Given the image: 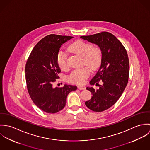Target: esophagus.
Returning <instances> with one entry per match:
<instances>
[{
  "label": "esophagus",
  "mask_w": 150,
  "mask_h": 150,
  "mask_svg": "<svg viewBox=\"0 0 150 150\" xmlns=\"http://www.w3.org/2000/svg\"><path fill=\"white\" fill-rule=\"evenodd\" d=\"M78 89L80 90H85L86 88L85 86H78Z\"/></svg>",
  "instance_id": "1"
}]
</instances>
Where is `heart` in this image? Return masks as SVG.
<instances>
[{
    "label": "heart",
    "mask_w": 150,
    "mask_h": 150,
    "mask_svg": "<svg viewBox=\"0 0 150 150\" xmlns=\"http://www.w3.org/2000/svg\"><path fill=\"white\" fill-rule=\"evenodd\" d=\"M68 49L70 52L83 57V64L93 70H97L101 64L102 55L99 47H92L90 43L78 40L70 44ZM57 61L61 69L66 70L68 68L67 57L64 51L58 52ZM88 67L73 71L68 77L69 81L79 84H84L90 74V70Z\"/></svg>",
    "instance_id": "1"
}]
</instances>
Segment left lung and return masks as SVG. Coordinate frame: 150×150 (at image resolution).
Masks as SVG:
<instances>
[{"label":"left lung","instance_id":"1","mask_svg":"<svg viewBox=\"0 0 150 150\" xmlns=\"http://www.w3.org/2000/svg\"><path fill=\"white\" fill-rule=\"evenodd\" d=\"M81 39L98 45L102 52L100 66L90 81L91 85L102 86L95 90L87 87L92 96L85 103L86 107L96 112H101L113 106L119 99L128 82L129 62L127 52L112 34L103 32L91 36H83Z\"/></svg>","mask_w":150,"mask_h":150}]
</instances>
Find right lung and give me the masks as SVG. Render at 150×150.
I'll return each mask as SVG.
<instances>
[{
    "label": "right lung",
    "instance_id": "right-lung-1",
    "mask_svg": "<svg viewBox=\"0 0 150 150\" xmlns=\"http://www.w3.org/2000/svg\"><path fill=\"white\" fill-rule=\"evenodd\" d=\"M73 38L54 34L45 36L33 48L26 62L28 92L33 103L45 112L54 114L62 110L68 94L77 88L67 84L61 88L52 86L61 72L57 61L59 48Z\"/></svg>",
    "mask_w": 150,
    "mask_h": 150
}]
</instances>
